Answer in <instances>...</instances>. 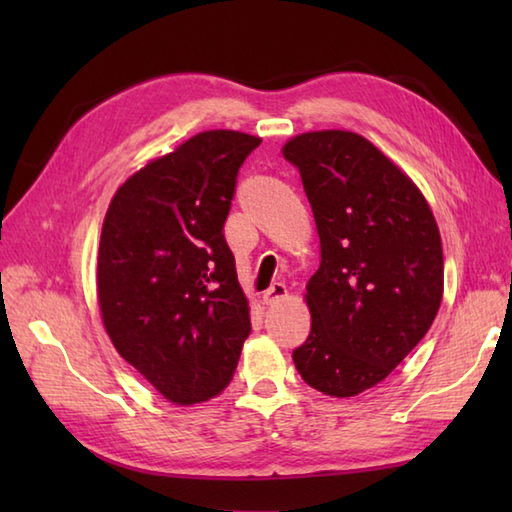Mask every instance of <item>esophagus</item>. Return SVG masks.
<instances>
[{"label": "esophagus", "mask_w": 512, "mask_h": 512, "mask_svg": "<svg viewBox=\"0 0 512 512\" xmlns=\"http://www.w3.org/2000/svg\"><path fill=\"white\" fill-rule=\"evenodd\" d=\"M286 295H288V290H286V286L284 284H273L270 286L264 295H262V301H264V306H275V303H279L281 299H286Z\"/></svg>", "instance_id": "obj_1"}]
</instances>
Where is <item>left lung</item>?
<instances>
[{"mask_svg": "<svg viewBox=\"0 0 512 512\" xmlns=\"http://www.w3.org/2000/svg\"><path fill=\"white\" fill-rule=\"evenodd\" d=\"M281 154L301 173L321 246L306 286L310 334L292 361L310 387L352 398L383 383L436 319V217L416 182L361 134L306 132Z\"/></svg>", "mask_w": 512, "mask_h": 512, "instance_id": "1", "label": "left lung"}]
</instances>
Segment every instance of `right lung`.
Masks as SVG:
<instances>
[{
  "instance_id": "add662e5",
  "label": "right lung",
  "mask_w": 512,
  "mask_h": 512,
  "mask_svg": "<svg viewBox=\"0 0 512 512\" xmlns=\"http://www.w3.org/2000/svg\"><path fill=\"white\" fill-rule=\"evenodd\" d=\"M262 138L209 129L132 173L107 206L96 297L116 352L173 405L222 394L250 308L222 228Z\"/></svg>"
}]
</instances>
